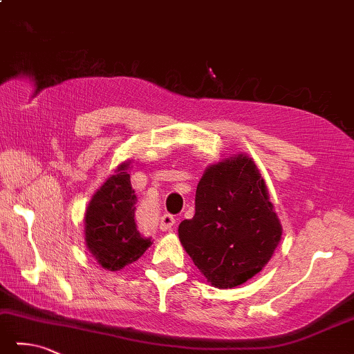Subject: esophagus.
Masks as SVG:
<instances>
[{"instance_id":"obj_1","label":"esophagus","mask_w":354,"mask_h":354,"mask_svg":"<svg viewBox=\"0 0 354 354\" xmlns=\"http://www.w3.org/2000/svg\"><path fill=\"white\" fill-rule=\"evenodd\" d=\"M158 225H160V230H162V231H168V230L172 228V226L176 225V217L166 212V214H163L162 217H160V223Z\"/></svg>"}]
</instances>
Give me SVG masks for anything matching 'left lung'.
<instances>
[{
	"label": "left lung",
	"instance_id": "8db88e82",
	"mask_svg": "<svg viewBox=\"0 0 354 354\" xmlns=\"http://www.w3.org/2000/svg\"><path fill=\"white\" fill-rule=\"evenodd\" d=\"M282 226L252 158L211 165L196 191V214L178 226L192 262L212 286L242 285L268 263Z\"/></svg>",
	"mask_w": 354,
	"mask_h": 354
}]
</instances>
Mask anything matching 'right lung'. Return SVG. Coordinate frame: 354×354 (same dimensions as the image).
Here are the masks:
<instances>
[{
  "instance_id": "right-lung-1",
  "label": "right lung",
  "mask_w": 354,
  "mask_h": 354,
  "mask_svg": "<svg viewBox=\"0 0 354 354\" xmlns=\"http://www.w3.org/2000/svg\"><path fill=\"white\" fill-rule=\"evenodd\" d=\"M129 163L118 166L103 183L86 209L84 232L91 254L106 270L118 271L136 262L152 245L136 223L137 196L128 174Z\"/></svg>"
}]
</instances>
